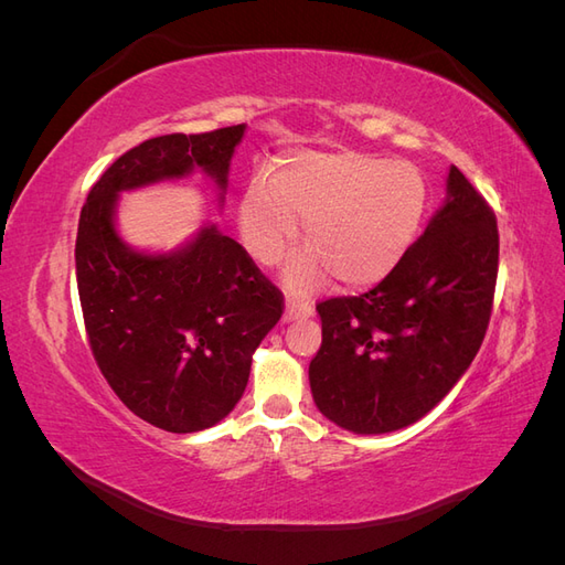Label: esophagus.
<instances>
[{
    "label": "esophagus",
    "instance_id": "1",
    "mask_svg": "<svg viewBox=\"0 0 565 565\" xmlns=\"http://www.w3.org/2000/svg\"><path fill=\"white\" fill-rule=\"evenodd\" d=\"M309 316H313V306L309 301H301L297 297H287L285 320H297V318H309Z\"/></svg>",
    "mask_w": 565,
    "mask_h": 565
}]
</instances>
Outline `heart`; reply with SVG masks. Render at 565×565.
I'll use <instances>...</instances> for the list:
<instances>
[{
    "instance_id": "1",
    "label": "heart",
    "mask_w": 565,
    "mask_h": 565,
    "mask_svg": "<svg viewBox=\"0 0 565 565\" xmlns=\"http://www.w3.org/2000/svg\"><path fill=\"white\" fill-rule=\"evenodd\" d=\"M429 212V185L415 164L358 150H299L254 177L241 198V235L262 266L306 245L287 280L313 289L334 273L347 287H370L413 249Z\"/></svg>"
}]
</instances>
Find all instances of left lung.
<instances>
[{"instance_id": "1", "label": "left lung", "mask_w": 565, "mask_h": 565, "mask_svg": "<svg viewBox=\"0 0 565 565\" xmlns=\"http://www.w3.org/2000/svg\"><path fill=\"white\" fill-rule=\"evenodd\" d=\"M446 191L419 241L377 287L316 306L322 344L309 382L320 413L341 429L388 434L415 424L483 344L498 282V218L457 167Z\"/></svg>"}]
</instances>
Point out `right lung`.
Masks as SVG:
<instances>
[{"label": "right lung", "instance_id": "obj_1", "mask_svg": "<svg viewBox=\"0 0 565 565\" xmlns=\"http://www.w3.org/2000/svg\"><path fill=\"white\" fill-rule=\"evenodd\" d=\"M243 136L235 125L148 139L106 169L79 214L77 289L96 365L136 417L172 434L210 429L231 413L285 301L214 224L169 254L131 249L115 228L117 198L200 167L224 202Z\"/></svg>", "mask_w": 565, "mask_h": 565}]
</instances>
